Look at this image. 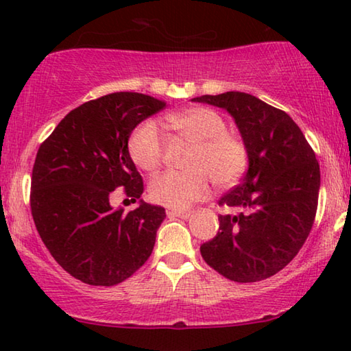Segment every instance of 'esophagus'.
<instances>
[{
    "mask_svg": "<svg viewBox=\"0 0 351 351\" xmlns=\"http://www.w3.org/2000/svg\"><path fill=\"white\" fill-rule=\"evenodd\" d=\"M167 215L171 217H176V218H182V219H187L193 215V212H187V210H169Z\"/></svg>",
    "mask_w": 351,
    "mask_h": 351,
    "instance_id": "esophagus-1",
    "label": "esophagus"
}]
</instances>
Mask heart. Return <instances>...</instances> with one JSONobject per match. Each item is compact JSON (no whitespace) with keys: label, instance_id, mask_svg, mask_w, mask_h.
Segmentation results:
<instances>
[{"label":"heart","instance_id":"1","mask_svg":"<svg viewBox=\"0 0 351 351\" xmlns=\"http://www.w3.org/2000/svg\"><path fill=\"white\" fill-rule=\"evenodd\" d=\"M165 125L193 144L187 171H165L154 176L148 193L154 203L184 210L209 193L210 181L219 189L232 187L247 167V147L240 136L229 133L223 116L207 106H192L165 116ZM133 162L145 171H154L162 162L164 144L159 128L145 121L128 139Z\"/></svg>","mask_w":351,"mask_h":351}]
</instances>
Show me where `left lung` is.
<instances>
[{"label":"left lung","instance_id":"8db88e82","mask_svg":"<svg viewBox=\"0 0 351 351\" xmlns=\"http://www.w3.org/2000/svg\"><path fill=\"white\" fill-rule=\"evenodd\" d=\"M192 100L228 111L249 154L243 181L218 201L237 213L218 217V234L201 245V255L229 280H265L283 269L310 235L320 187L316 154L287 112L251 94Z\"/></svg>","mask_w":351,"mask_h":351}]
</instances>
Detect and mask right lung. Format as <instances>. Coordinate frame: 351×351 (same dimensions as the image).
<instances>
[{
    "label": "right lung",
    "mask_w": 351,
    "mask_h": 351,
    "mask_svg": "<svg viewBox=\"0 0 351 351\" xmlns=\"http://www.w3.org/2000/svg\"><path fill=\"white\" fill-rule=\"evenodd\" d=\"M165 106L141 93H112L69 111L43 144L32 169L31 210L47 251L83 283L112 287L152 255L165 209L139 201L112 209L117 187L139 199L144 182L128 153L133 130Z\"/></svg>",
    "instance_id": "right-lung-1"
}]
</instances>
